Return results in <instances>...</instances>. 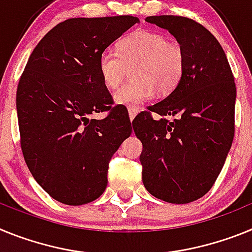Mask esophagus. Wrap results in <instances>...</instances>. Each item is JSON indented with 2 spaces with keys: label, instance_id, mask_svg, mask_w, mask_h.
<instances>
[{
  "label": "esophagus",
  "instance_id": "esophagus-1",
  "mask_svg": "<svg viewBox=\"0 0 252 252\" xmlns=\"http://www.w3.org/2000/svg\"><path fill=\"white\" fill-rule=\"evenodd\" d=\"M128 113H129V119H130V122H132V120L135 118V115H137V113H138V109L128 108Z\"/></svg>",
  "mask_w": 252,
  "mask_h": 252
}]
</instances>
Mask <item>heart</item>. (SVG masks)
Listing matches in <instances>:
<instances>
[{
    "label": "heart",
    "instance_id": "b5f03b06",
    "mask_svg": "<svg viewBox=\"0 0 252 252\" xmlns=\"http://www.w3.org/2000/svg\"><path fill=\"white\" fill-rule=\"evenodd\" d=\"M132 69V80L114 94V100L129 108H138L155 93H172L183 78L185 54L178 43L152 30H137L120 40L118 53L104 50L97 60V69L105 87L113 90Z\"/></svg>",
    "mask_w": 252,
    "mask_h": 252
}]
</instances>
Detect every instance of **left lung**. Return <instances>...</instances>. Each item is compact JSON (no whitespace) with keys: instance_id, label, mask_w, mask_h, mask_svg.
I'll return each mask as SVG.
<instances>
[{"instance_id":"1","label":"left lung","mask_w":252,"mask_h":252,"mask_svg":"<svg viewBox=\"0 0 252 252\" xmlns=\"http://www.w3.org/2000/svg\"><path fill=\"white\" fill-rule=\"evenodd\" d=\"M185 54L178 87L133 120L141 139L142 180L157 199L187 204L217 180L235 134L236 85L223 48L209 30L183 16H148ZM161 115L153 120L150 111ZM167 116H172L170 121Z\"/></svg>"}]
</instances>
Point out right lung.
<instances>
[{
    "mask_svg": "<svg viewBox=\"0 0 252 252\" xmlns=\"http://www.w3.org/2000/svg\"><path fill=\"white\" fill-rule=\"evenodd\" d=\"M138 21L128 15L68 19L39 41L21 74L16 109L24 158L36 183L63 204L101 195L109 161L132 133L126 110L111 106L97 60ZM104 111V120L89 118Z\"/></svg>",
    "mask_w": 252,
    "mask_h": 252,
    "instance_id": "obj_1",
    "label": "right lung"
}]
</instances>
